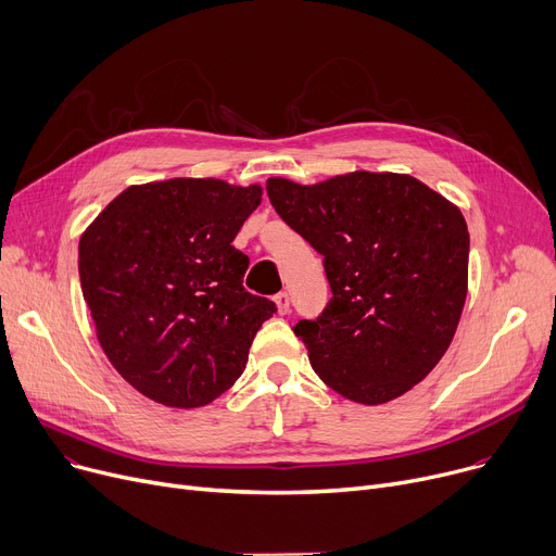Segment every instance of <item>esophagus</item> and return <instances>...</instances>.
I'll return each mask as SVG.
<instances>
[{
    "mask_svg": "<svg viewBox=\"0 0 556 556\" xmlns=\"http://www.w3.org/2000/svg\"><path fill=\"white\" fill-rule=\"evenodd\" d=\"M274 303H276V307H278V314H287V312H289V293H287V291L276 293Z\"/></svg>",
    "mask_w": 556,
    "mask_h": 556,
    "instance_id": "obj_1",
    "label": "esophagus"
}]
</instances>
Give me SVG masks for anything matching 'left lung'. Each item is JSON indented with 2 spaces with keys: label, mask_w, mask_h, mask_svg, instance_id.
Masks as SVG:
<instances>
[{
  "label": "left lung",
  "mask_w": 556,
  "mask_h": 556,
  "mask_svg": "<svg viewBox=\"0 0 556 556\" xmlns=\"http://www.w3.org/2000/svg\"><path fill=\"white\" fill-rule=\"evenodd\" d=\"M276 213L320 255L332 299L293 332L314 372L350 402L397 400L448 350L469 285L460 208L410 175L354 170L267 179Z\"/></svg>",
  "instance_id": "8db88e82"
}]
</instances>
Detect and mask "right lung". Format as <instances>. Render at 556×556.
<instances>
[{
  "instance_id": "1",
  "label": "right lung",
  "mask_w": 556,
  "mask_h": 556,
  "mask_svg": "<svg viewBox=\"0 0 556 556\" xmlns=\"http://www.w3.org/2000/svg\"><path fill=\"white\" fill-rule=\"evenodd\" d=\"M263 186L213 177L135 184L85 228L78 271L96 339L116 372L170 408L217 400L247 368L276 305L242 287L233 247Z\"/></svg>"
}]
</instances>
